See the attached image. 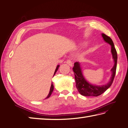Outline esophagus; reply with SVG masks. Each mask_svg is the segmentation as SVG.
I'll list each match as a JSON object with an SVG mask.
<instances>
[{"mask_svg": "<svg viewBox=\"0 0 128 128\" xmlns=\"http://www.w3.org/2000/svg\"><path fill=\"white\" fill-rule=\"evenodd\" d=\"M66 64H68L69 66H73V62H72V60L70 59H67L66 60Z\"/></svg>", "mask_w": 128, "mask_h": 128, "instance_id": "34e87169", "label": "esophagus"}]
</instances>
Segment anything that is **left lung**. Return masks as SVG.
I'll return each mask as SVG.
<instances>
[{"instance_id":"obj_1","label":"left lung","mask_w":128,"mask_h":128,"mask_svg":"<svg viewBox=\"0 0 128 128\" xmlns=\"http://www.w3.org/2000/svg\"><path fill=\"white\" fill-rule=\"evenodd\" d=\"M104 40L106 42L108 43L111 46V53L112 54V58L114 60V66L111 69L112 72V76H111L110 80L108 84L102 86H94L90 84L85 80L84 76L81 72V69L80 67V63L78 62H76L74 64V67L73 68V70L74 72V76H75V80L76 83V87L77 88L78 92L83 96H98L101 94H102L106 90L110 87L114 80V77L116 70V65H117V52L115 49V48L114 45L113 41L110 37L107 36L106 34H102Z\"/></svg>"}]
</instances>
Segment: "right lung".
<instances>
[{
    "mask_svg": "<svg viewBox=\"0 0 128 128\" xmlns=\"http://www.w3.org/2000/svg\"><path fill=\"white\" fill-rule=\"evenodd\" d=\"M59 66H57L56 68V69H55V72H54V74H55V73H56V71L58 70V68H59ZM53 90H54V85H53V84H52V85H51V87H50V90L49 94H48V96H47V97H46V98H48V97H49L51 96V94H52V91H53Z\"/></svg>",
    "mask_w": 128,
    "mask_h": 128,
    "instance_id": "add662e5",
    "label": "right lung"
}]
</instances>
